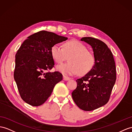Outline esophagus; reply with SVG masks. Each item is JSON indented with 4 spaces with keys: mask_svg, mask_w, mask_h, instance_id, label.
<instances>
[{
    "mask_svg": "<svg viewBox=\"0 0 132 132\" xmlns=\"http://www.w3.org/2000/svg\"><path fill=\"white\" fill-rule=\"evenodd\" d=\"M69 79H70V77L66 76H63V80H64V81H68Z\"/></svg>",
    "mask_w": 132,
    "mask_h": 132,
    "instance_id": "esophagus-1",
    "label": "esophagus"
}]
</instances>
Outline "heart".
I'll return each mask as SVG.
<instances>
[{
  "label": "heart",
  "mask_w": 132,
  "mask_h": 132,
  "mask_svg": "<svg viewBox=\"0 0 132 132\" xmlns=\"http://www.w3.org/2000/svg\"><path fill=\"white\" fill-rule=\"evenodd\" d=\"M51 57L58 64L63 63L67 57L68 63L57 65L56 69L64 75H85L90 72L95 65V58L92 51L82 44L76 40L67 41L63 44V48L57 45L51 47Z\"/></svg>",
  "instance_id": "heart-1"
}]
</instances>
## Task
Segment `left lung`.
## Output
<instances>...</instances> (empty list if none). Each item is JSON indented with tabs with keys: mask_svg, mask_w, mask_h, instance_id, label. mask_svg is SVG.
Segmentation results:
<instances>
[{
	"mask_svg": "<svg viewBox=\"0 0 132 132\" xmlns=\"http://www.w3.org/2000/svg\"><path fill=\"white\" fill-rule=\"evenodd\" d=\"M81 40L91 46L95 62L90 72L76 80L77 87L72 96L79 108L92 111L109 101L116 81V67L113 55L104 42L91 37Z\"/></svg>",
	"mask_w": 132,
	"mask_h": 132,
	"instance_id": "8db88e82",
	"label": "left lung"
}]
</instances>
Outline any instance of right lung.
<instances>
[{"label": "right lung", "instance_id": "obj_1", "mask_svg": "<svg viewBox=\"0 0 132 132\" xmlns=\"http://www.w3.org/2000/svg\"><path fill=\"white\" fill-rule=\"evenodd\" d=\"M68 38L41 31L27 37L15 54L14 78L22 99L33 106L49 98L56 83L63 79L59 72H50L54 66L50 49Z\"/></svg>", "mask_w": 132, "mask_h": 132}]
</instances>
